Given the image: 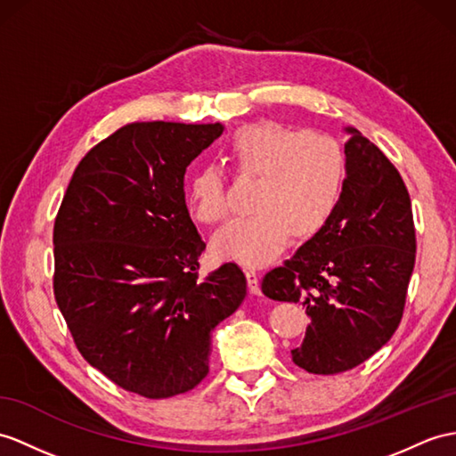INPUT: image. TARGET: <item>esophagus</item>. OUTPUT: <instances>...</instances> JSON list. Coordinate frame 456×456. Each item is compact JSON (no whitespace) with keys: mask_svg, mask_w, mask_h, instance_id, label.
I'll return each mask as SVG.
<instances>
[{"mask_svg":"<svg viewBox=\"0 0 456 456\" xmlns=\"http://www.w3.org/2000/svg\"><path fill=\"white\" fill-rule=\"evenodd\" d=\"M246 279H248V286H249V292L259 296L261 294V288H259V273L255 269H246Z\"/></svg>","mask_w":456,"mask_h":456,"instance_id":"obj_1","label":"esophagus"}]
</instances>
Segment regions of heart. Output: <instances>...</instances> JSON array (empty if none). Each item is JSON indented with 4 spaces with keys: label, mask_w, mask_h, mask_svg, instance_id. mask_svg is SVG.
<instances>
[{
    "label": "heart",
    "mask_w": 456,
    "mask_h": 456,
    "mask_svg": "<svg viewBox=\"0 0 456 456\" xmlns=\"http://www.w3.org/2000/svg\"><path fill=\"white\" fill-rule=\"evenodd\" d=\"M226 159L241 174L259 177L249 216L232 220L213 238L216 257L261 266L279 257L290 234L312 238L335 210L344 157L325 133L259 121L240 127L226 144ZM185 203L201 224H218L228 215L220 170L203 164L185 185Z\"/></svg>",
    "instance_id": "heart-1"
}]
</instances>
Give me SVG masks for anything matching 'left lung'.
Instances as JSON below:
<instances>
[{"label": "left lung", "instance_id": "1", "mask_svg": "<svg viewBox=\"0 0 456 456\" xmlns=\"http://www.w3.org/2000/svg\"><path fill=\"white\" fill-rule=\"evenodd\" d=\"M344 131L346 177L335 210L261 282L266 297L305 305L312 321L292 360L317 375L356 368L391 340L416 261L412 203L401 174L358 129Z\"/></svg>", "mask_w": 456, "mask_h": 456}]
</instances>
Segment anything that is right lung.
Returning <instances> with one entry per match:
<instances>
[{"label":"right lung","mask_w":456,"mask_h":456,"mask_svg":"<svg viewBox=\"0 0 456 456\" xmlns=\"http://www.w3.org/2000/svg\"><path fill=\"white\" fill-rule=\"evenodd\" d=\"M222 131L174 121L118 129L77 166L55 216V302L83 358L129 393L168 398L201 383L210 335L248 294L234 263L197 279L205 241L183 175Z\"/></svg>","instance_id":"obj_1"}]
</instances>
